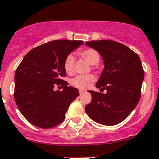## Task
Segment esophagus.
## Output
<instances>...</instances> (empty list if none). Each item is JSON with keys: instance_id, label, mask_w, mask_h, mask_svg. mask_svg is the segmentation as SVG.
<instances>
[{"instance_id": "obj_1", "label": "esophagus", "mask_w": 159, "mask_h": 159, "mask_svg": "<svg viewBox=\"0 0 159 159\" xmlns=\"http://www.w3.org/2000/svg\"><path fill=\"white\" fill-rule=\"evenodd\" d=\"M85 91L83 90V89H79V93H80V94H81V93H85Z\"/></svg>"}]
</instances>
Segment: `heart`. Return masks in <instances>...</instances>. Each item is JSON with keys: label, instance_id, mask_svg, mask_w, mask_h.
Listing matches in <instances>:
<instances>
[{"label": "heart", "instance_id": "1", "mask_svg": "<svg viewBox=\"0 0 159 159\" xmlns=\"http://www.w3.org/2000/svg\"><path fill=\"white\" fill-rule=\"evenodd\" d=\"M80 55L91 65H97L100 61V54L98 51L93 49H84L80 52ZM74 64H75V57L71 53L67 55L64 61V70L66 72V74H74ZM94 80L95 77L93 74L78 75L73 78L70 83L74 87L85 89H87Z\"/></svg>", "mask_w": 159, "mask_h": 159}]
</instances>
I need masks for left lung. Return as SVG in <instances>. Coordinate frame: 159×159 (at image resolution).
Returning <instances> with one entry per match:
<instances>
[{
    "instance_id": "obj_1",
    "label": "left lung",
    "mask_w": 159,
    "mask_h": 159,
    "mask_svg": "<svg viewBox=\"0 0 159 159\" xmlns=\"http://www.w3.org/2000/svg\"><path fill=\"white\" fill-rule=\"evenodd\" d=\"M100 53L104 70L96 84L100 91L89 90L92 101L85 107L89 118L99 124L114 125L129 115L139 103L144 79L139 55L127 46L110 40L85 42Z\"/></svg>"
}]
</instances>
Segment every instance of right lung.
<instances>
[{
  "label": "right lung",
  "instance_id": "right-lung-1",
  "mask_svg": "<svg viewBox=\"0 0 159 159\" xmlns=\"http://www.w3.org/2000/svg\"><path fill=\"white\" fill-rule=\"evenodd\" d=\"M83 45L81 41L56 40L31 49L15 73L14 99L20 112L35 126L54 127L65 119L70 103L79 95L68 86L64 61L66 56ZM56 85L63 87L55 91Z\"/></svg>",
  "mask_w": 159,
  "mask_h": 159
}]
</instances>
